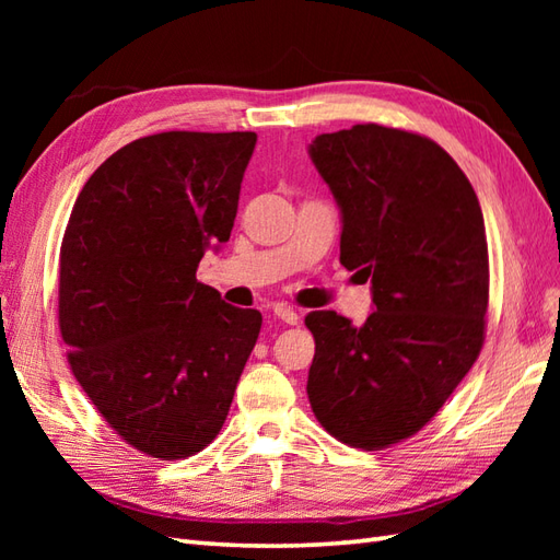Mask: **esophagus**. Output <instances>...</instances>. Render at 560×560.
Masks as SVG:
<instances>
[{
  "label": "esophagus",
  "mask_w": 560,
  "mask_h": 560,
  "mask_svg": "<svg viewBox=\"0 0 560 560\" xmlns=\"http://www.w3.org/2000/svg\"><path fill=\"white\" fill-rule=\"evenodd\" d=\"M273 315H277L281 323H287V325H299L301 323V315L289 305H277V307H273Z\"/></svg>",
  "instance_id": "34e87169"
}]
</instances>
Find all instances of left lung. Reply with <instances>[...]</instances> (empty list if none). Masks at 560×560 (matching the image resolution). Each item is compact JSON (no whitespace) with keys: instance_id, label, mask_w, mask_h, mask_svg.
Masks as SVG:
<instances>
[{"instance_id":"obj_1","label":"left lung","mask_w":560,"mask_h":560,"mask_svg":"<svg viewBox=\"0 0 560 560\" xmlns=\"http://www.w3.org/2000/svg\"><path fill=\"white\" fill-rule=\"evenodd\" d=\"M341 211V265L365 283L361 327L335 311L315 337L307 399L341 443L380 450L419 433L483 347L489 245L467 175L433 139L353 125L307 147Z\"/></svg>"}]
</instances>
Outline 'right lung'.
<instances>
[{"label":"right lung","instance_id":"obj_1","mask_svg":"<svg viewBox=\"0 0 560 560\" xmlns=\"http://www.w3.org/2000/svg\"><path fill=\"white\" fill-rule=\"evenodd\" d=\"M255 132H161L98 165L59 249L69 368L127 445L159 459L205 450L229 416L259 311L197 281L231 237Z\"/></svg>","mask_w":560,"mask_h":560}]
</instances>
